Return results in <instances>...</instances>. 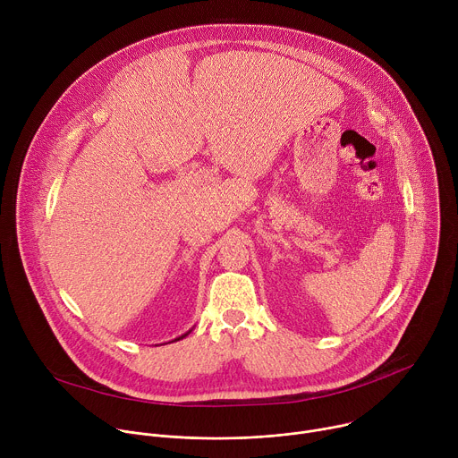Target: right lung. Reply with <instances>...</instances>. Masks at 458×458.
<instances>
[{"mask_svg":"<svg viewBox=\"0 0 458 458\" xmlns=\"http://www.w3.org/2000/svg\"><path fill=\"white\" fill-rule=\"evenodd\" d=\"M190 332H191V330H190ZM190 332H186V334H182V335H181V337H177V339H174V341H181V339H184V337H186V335H188V334H190ZM174 341H172V343H174Z\"/></svg>","mask_w":458,"mask_h":458,"instance_id":"1","label":"right lung"}]
</instances>
